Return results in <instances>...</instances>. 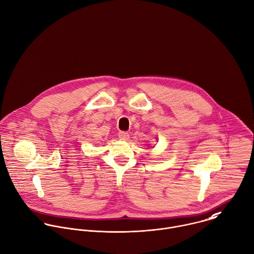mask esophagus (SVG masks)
<instances>
[{
	"mask_svg": "<svg viewBox=\"0 0 254 254\" xmlns=\"http://www.w3.org/2000/svg\"><path fill=\"white\" fill-rule=\"evenodd\" d=\"M118 137L120 140H128L129 139V133L125 131H121L118 133Z\"/></svg>",
	"mask_w": 254,
	"mask_h": 254,
	"instance_id": "1",
	"label": "esophagus"
}]
</instances>
